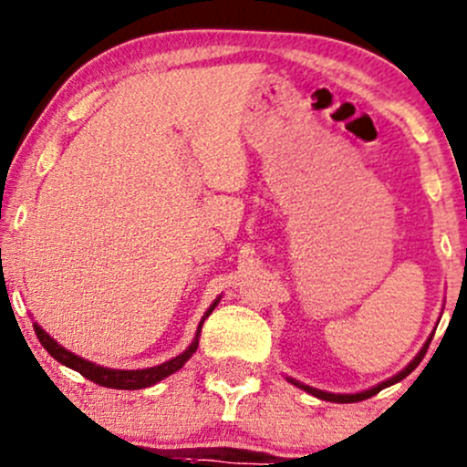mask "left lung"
Here are the masks:
<instances>
[{"instance_id":"1","label":"left lung","mask_w":467,"mask_h":467,"mask_svg":"<svg viewBox=\"0 0 467 467\" xmlns=\"http://www.w3.org/2000/svg\"><path fill=\"white\" fill-rule=\"evenodd\" d=\"M430 341H432V339H428V343H425V346H423V350L419 352V355L412 358V363H410V366L406 368V370H401V372H399L397 377L388 379V381L379 383V386H375V388H372V390H366V392H357V394H332V392L317 390V388L304 386V383L295 381V379H288V381H290V383H295V386H296V388H301V390L310 392L312 397H319V399H324V401H335V403H355V401H363V399H370V397H375V394L381 392L383 388H388V386H392V383H397V381H401V379H406V377L410 375V372H412L414 368H417L419 363H421V358L425 357V352H428V346H430Z\"/></svg>"}]
</instances>
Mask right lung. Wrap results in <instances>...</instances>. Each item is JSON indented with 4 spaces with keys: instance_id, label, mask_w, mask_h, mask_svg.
<instances>
[{
    "instance_id": "right-lung-1",
    "label": "right lung",
    "mask_w": 467,
    "mask_h": 467,
    "mask_svg": "<svg viewBox=\"0 0 467 467\" xmlns=\"http://www.w3.org/2000/svg\"><path fill=\"white\" fill-rule=\"evenodd\" d=\"M217 304H219V299L214 301V304L208 308L206 315H203L202 324H199L197 337H194V341L191 343V348H188L186 352H182L179 357L171 358V361L161 363V366L146 368V370H110V368L95 366V363L86 361V358L77 357V355H73V352L66 350V348H61L59 343L50 339V337L46 335V332L37 324H33V327H35V335H37L39 343H42L46 350H48L50 357H55L59 363H64V366L73 368V370L79 372V375L90 379L92 383H99V386H104V388H117V390H140V388L155 386V383L161 381V379L171 377L172 372H177L179 368H182L183 363H186L188 358L194 355V350H197V346H199V332H202L203 321H206V317L214 310V306Z\"/></svg>"
}]
</instances>
